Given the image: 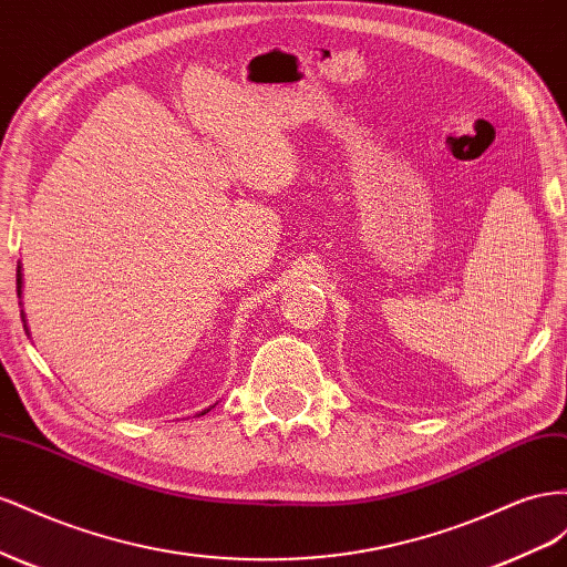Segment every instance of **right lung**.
I'll return each instance as SVG.
<instances>
[{"label":"right lung","instance_id":"1","mask_svg":"<svg viewBox=\"0 0 567 567\" xmlns=\"http://www.w3.org/2000/svg\"><path fill=\"white\" fill-rule=\"evenodd\" d=\"M16 292H19V297L23 295V272H21V266H19V270H16ZM21 318H23V328L28 330V326H25V316L21 313ZM208 411V409H206ZM206 411H202V415L206 413Z\"/></svg>","mask_w":567,"mask_h":567}]
</instances>
